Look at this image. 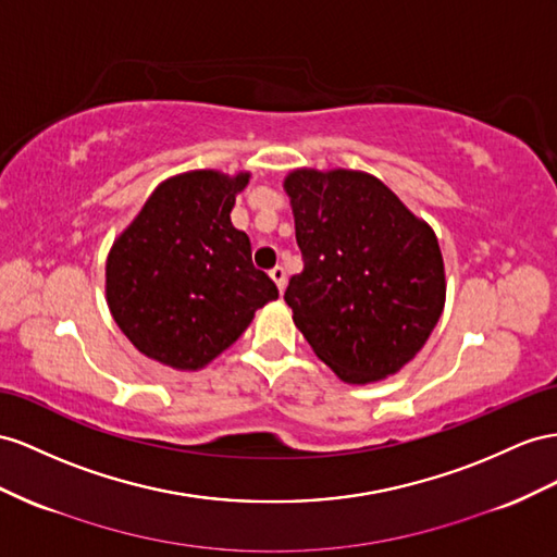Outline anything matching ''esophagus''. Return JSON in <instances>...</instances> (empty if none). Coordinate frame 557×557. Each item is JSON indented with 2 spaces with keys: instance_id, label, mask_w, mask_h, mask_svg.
<instances>
[{
  "instance_id": "1",
  "label": "esophagus",
  "mask_w": 557,
  "mask_h": 557,
  "mask_svg": "<svg viewBox=\"0 0 557 557\" xmlns=\"http://www.w3.org/2000/svg\"><path fill=\"white\" fill-rule=\"evenodd\" d=\"M270 277H273V282L277 284V289L284 292V287H287V270H284L282 265H275L273 270H270Z\"/></svg>"
}]
</instances>
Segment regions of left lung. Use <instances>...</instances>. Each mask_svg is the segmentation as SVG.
Segmentation results:
<instances>
[{"label":"left lung","instance_id":"8db88e82","mask_svg":"<svg viewBox=\"0 0 557 557\" xmlns=\"http://www.w3.org/2000/svg\"><path fill=\"white\" fill-rule=\"evenodd\" d=\"M296 245L304 270L284 301L318 358L348 383L405 367L445 308L435 233L362 171H294Z\"/></svg>","mask_w":557,"mask_h":557}]
</instances>
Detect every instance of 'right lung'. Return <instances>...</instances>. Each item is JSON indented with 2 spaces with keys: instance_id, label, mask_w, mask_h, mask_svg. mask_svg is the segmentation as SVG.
<instances>
[{
  "instance_id": "add662e5",
  "label": "right lung",
  "mask_w": 557,
  "mask_h": 557,
  "mask_svg": "<svg viewBox=\"0 0 557 557\" xmlns=\"http://www.w3.org/2000/svg\"><path fill=\"white\" fill-rule=\"evenodd\" d=\"M249 174L190 171L164 181L108 256L106 294L124 336L148 358L199 369L280 296L231 223Z\"/></svg>"
}]
</instances>
